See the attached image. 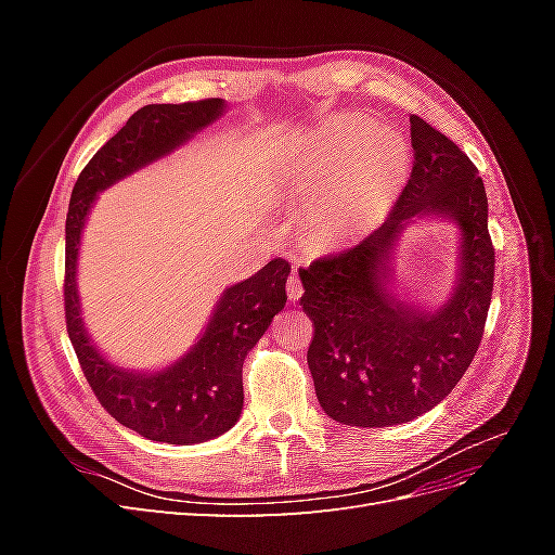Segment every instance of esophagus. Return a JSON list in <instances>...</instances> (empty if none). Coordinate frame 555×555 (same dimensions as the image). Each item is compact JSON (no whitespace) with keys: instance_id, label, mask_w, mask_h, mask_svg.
Segmentation results:
<instances>
[{"instance_id":"obj_1","label":"esophagus","mask_w":555,"mask_h":555,"mask_svg":"<svg viewBox=\"0 0 555 555\" xmlns=\"http://www.w3.org/2000/svg\"><path fill=\"white\" fill-rule=\"evenodd\" d=\"M287 296H289V300H298L300 296H304V282H300L296 268H294V273L289 275V280H287Z\"/></svg>"}]
</instances>
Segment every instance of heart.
Wrapping results in <instances>:
<instances>
[{
	"label": "heart",
	"mask_w": 555,
	"mask_h": 555,
	"mask_svg": "<svg viewBox=\"0 0 555 555\" xmlns=\"http://www.w3.org/2000/svg\"><path fill=\"white\" fill-rule=\"evenodd\" d=\"M364 137L351 150L343 173L324 198L319 224L324 233L338 238L361 236L371 231L389 210L408 176L410 150L400 131L373 125L371 117H343L326 129L328 147L319 162V184H328L338 169L345 147Z\"/></svg>",
	"instance_id": "1"
}]
</instances>
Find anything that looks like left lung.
Segmentation results:
<instances>
[{
	"label": "left lung",
	"instance_id": "1",
	"mask_svg": "<svg viewBox=\"0 0 555 555\" xmlns=\"http://www.w3.org/2000/svg\"><path fill=\"white\" fill-rule=\"evenodd\" d=\"M410 133L412 173L389 217L354 247L298 271L319 405L347 426L405 424L438 405L473 363L491 308L495 249L477 166L418 115H410ZM430 211L462 227V278L449 305L422 313L386 295L383 280L397 233Z\"/></svg>",
	"mask_w": 555,
	"mask_h": 555
}]
</instances>
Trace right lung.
<instances>
[{"mask_svg": "<svg viewBox=\"0 0 555 555\" xmlns=\"http://www.w3.org/2000/svg\"><path fill=\"white\" fill-rule=\"evenodd\" d=\"M222 108V99L139 108L80 171L66 212L64 317L82 375L115 422L155 442H206L238 422L245 398L243 361L287 304L284 284L292 266L278 257L257 275L233 284L188 357L169 371L139 375L111 365L82 328L76 294L78 241L96 192L171 153L196 129L210 125Z\"/></svg>", "mask_w": 555, "mask_h": 555, "instance_id": "right-lung-1", "label": "right lung"}]
</instances>
